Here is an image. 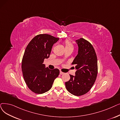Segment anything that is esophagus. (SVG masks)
Listing matches in <instances>:
<instances>
[{
  "mask_svg": "<svg viewBox=\"0 0 120 120\" xmlns=\"http://www.w3.org/2000/svg\"><path fill=\"white\" fill-rule=\"evenodd\" d=\"M60 75H63V74H64V73L63 72H62V71H60Z\"/></svg>",
  "mask_w": 120,
  "mask_h": 120,
  "instance_id": "obj_1",
  "label": "esophagus"
}]
</instances>
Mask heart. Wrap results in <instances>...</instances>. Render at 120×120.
<instances>
[{"instance_id":"1","label":"heart","mask_w":120,"mask_h":120,"mask_svg":"<svg viewBox=\"0 0 120 120\" xmlns=\"http://www.w3.org/2000/svg\"><path fill=\"white\" fill-rule=\"evenodd\" d=\"M64 44L65 45V49H71L72 50L74 49V45L69 41H66Z\"/></svg>"}]
</instances>
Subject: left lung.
<instances>
[{
    "label": "left lung",
    "mask_w": 120,
    "mask_h": 120,
    "mask_svg": "<svg viewBox=\"0 0 120 120\" xmlns=\"http://www.w3.org/2000/svg\"><path fill=\"white\" fill-rule=\"evenodd\" d=\"M79 46L78 54L72 65L77 70L75 76L65 82L67 90L71 94L80 96L89 92L96 80L98 75V60L92 44L82 38L76 41Z\"/></svg>",
    "instance_id": "8db88e82"
}]
</instances>
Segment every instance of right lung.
<instances>
[{
  "mask_svg": "<svg viewBox=\"0 0 120 120\" xmlns=\"http://www.w3.org/2000/svg\"><path fill=\"white\" fill-rule=\"evenodd\" d=\"M59 39L49 34H39L31 40L25 50L22 62L24 80L29 89L37 94L49 91L59 75L58 69L51 70L43 64Z\"/></svg>",
  "mask_w": 120,
  "mask_h": 120,
  "instance_id": "add662e5",
  "label": "right lung"
}]
</instances>
